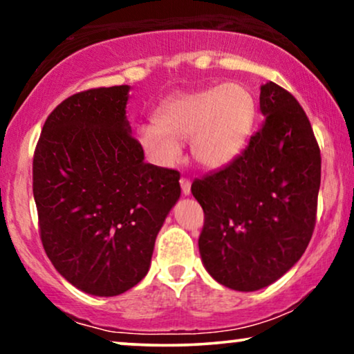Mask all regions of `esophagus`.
<instances>
[{"label":"esophagus","mask_w":354,"mask_h":354,"mask_svg":"<svg viewBox=\"0 0 354 354\" xmlns=\"http://www.w3.org/2000/svg\"><path fill=\"white\" fill-rule=\"evenodd\" d=\"M180 187H182V193H183V195H190V188H192L190 178L182 177V178H180Z\"/></svg>","instance_id":"34e87169"}]
</instances>
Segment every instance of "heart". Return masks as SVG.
Here are the masks:
<instances>
[{
    "instance_id": "1",
    "label": "heart",
    "mask_w": 354,
    "mask_h": 354,
    "mask_svg": "<svg viewBox=\"0 0 354 354\" xmlns=\"http://www.w3.org/2000/svg\"><path fill=\"white\" fill-rule=\"evenodd\" d=\"M256 103L240 84L178 93L159 106L156 124L140 129L138 140L153 161L172 166L180 159V142L190 140L192 156L205 169L230 164L253 130Z\"/></svg>"
}]
</instances>
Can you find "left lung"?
I'll list each match as a JSON object with an SVG mask.
<instances>
[{"label":"left lung","mask_w":354,"mask_h":354,"mask_svg":"<svg viewBox=\"0 0 354 354\" xmlns=\"http://www.w3.org/2000/svg\"><path fill=\"white\" fill-rule=\"evenodd\" d=\"M261 129L221 171L192 183L205 212L198 246L217 282L239 292L268 287L311 240L321 187V149L297 98L261 86Z\"/></svg>","instance_id":"left-lung-1"}]
</instances>
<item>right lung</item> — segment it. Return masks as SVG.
Returning a JSON list of instances; mask_svg holds the SVG:
<instances>
[{
	"mask_svg": "<svg viewBox=\"0 0 354 354\" xmlns=\"http://www.w3.org/2000/svg\"><path fill=\"white\" fill-rule=\"evenodd\" d=\"M127 85L88 88L48 115L33 153L45 253L82 292L115 297L147 275L180 196V174L145 162L125 118Z\"/></svg>",
	"mask_w": 354,
	"mask_h": 354,
	"instance_id": "right-lung-1",
	"label": "right lung"
}]
</instances>
